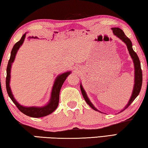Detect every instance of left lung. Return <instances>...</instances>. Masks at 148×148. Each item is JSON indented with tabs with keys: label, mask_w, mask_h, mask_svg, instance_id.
I'll use <instances>...</instances> for the list:
<instances>
[{
	"label": "left lung",
	"mask_w": 148,
	"mask_h": 148,
	"mask_svg": "<svg viewBox=\"0 0 148 148\" xmlns=\"http://www.w3.org/2000/svg\"><path fill=\"white\" fill-rule=\"evenodd\" d=\"M111 29L113 31V34L115 36H117L118 38H119L121 40H122V41L124 42L126 45L127 47V49L129 50L130 56H131L132 59L133 60V62H134V88H133V90H132V94L131 95V97H130V100L128 102L127 105L125 106V108L121 111L122 112L123 111H124L126 110L129 106L132 103V101L135 100V98L138 96V94L140 92V90H141L142 88V71L141 69V65H140V60L138 58V56L136 54L134 50L132 48V42L129 38H128L127 36L125 35L124 32H123L122 29H121L119 27H113L111 28ZM81 90L82 94H83V96L84 100H85L86 102L88 104L89 106L94 110L95 111H98L99 112H101L99 110H97V109L94 107L93 106V104L91 103V101L89 100V98L87 96L85 90H84L83 86L81 84Z\"/></svg>",
	"instance_id": "1"
}]
</instances>
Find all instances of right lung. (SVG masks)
Segmentation results:
<instances>
[{
    "label": "right lung",
    "instance_id": "obj_1",
    "mask_svg": "<svg viewBox=\"0 0 148 148\" xmlns=\"http://www.w3.org/2000/svg\"><path fill=\"white\" fill-rule=\"evenodd\" d=\"M25 33L22 36V37L21 38V39L14 45L12 50L11 51L10 58L6 69V90L12 101L15 103V105L16 106V107L18 108V110L20 111L21 112H22L23 114L29 116V117H42L50 114V113H52L53 111H55L56 109L57 108L58 103H59L60 89H61L63 84H64V81H65V79H66L67 76L71 73V71H67L66 73H64L60 74L56 77V79H55L54 85H53L52 89L50 99L49 101H48V104H47L46 106H42V107H35V106H33V107H25V106L20 105V104L16 100V99L14 98L10 86V72L12 64L14 60H15L17 52H18L19 47L22 45L24 42V40H25Z\"/></svg>",
    "mask_w": 148,
    "mask_h": 148
}]
</instances>
